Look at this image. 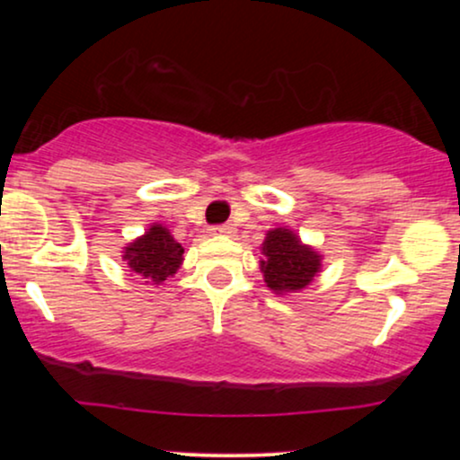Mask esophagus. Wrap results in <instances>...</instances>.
Listing matches in <instances>:
<instances>
[{
	"label": "esophagus",
	"mask_w": 460,
	"mask_h": 460,
	"mask_svg": "<svg viewBox=\"0 0 460 460\" xmlns=\"http://www.w3.org/2000/svg\"><path fill=\"white\" fill-rule=\"evenodd\" d=\"M234 231H235V226L226 223V225H216L214 229H212V234L214 235H231V234H234Z\"/></svg>",
	"instance_id": "34e87169"
}]
</instances>
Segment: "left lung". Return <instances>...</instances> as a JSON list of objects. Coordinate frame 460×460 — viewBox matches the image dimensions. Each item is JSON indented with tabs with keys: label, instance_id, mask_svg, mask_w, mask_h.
<instances>
[{
	"label": "left lung",
	"instance_id": "left-lung-1",
	"mask_svg": "<svg viewBox=\"0 0 460 460\" xmlns=\"http://www.w3.org/2000/svg\"><path fill=\"white\" fill-rule=\"evenodd\" d=\"M263 281L277 294L300 292L314 281L322 268V255L300 242L294 231L272 229L261 244Z\"/></svg>",
	"mask_w": 460,
	"mask_h": 460
}]
</instances>
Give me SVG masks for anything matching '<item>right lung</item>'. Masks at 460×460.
Wrapping results in <instances>:
<instances>
[{
	"label": "right lung",
	"instance_id": "obj_1",
	"mask_svg": "<svg viewBox=\"0 0 460 460\" xmlns=\"http://www.w3.org/2000/svg\"><path fill=\"white\" fill-rule=\"evenodd\" d=\"M123 260L128 261L131 272L145 279V283L160 285L179 270L183 261V248L166 226L151 225L145 235L125 246Z\"/></svg>",
	"mask_w": 460,
	"mask_h": 460
}]
</instances>
